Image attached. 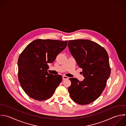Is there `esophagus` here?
<instances>
[{
    "label": "esophagus",
    "instance_id": "34e87169",
    "mask_svg": "<svg viewBox=\"0 0 126 126\" xmlns=\"http://www.w3.org/2000/svg\"><path fill=\"white\" fill-rule=\"evenodd\" d=\"M62 79L63 80H65V79H69V78L68 77H66L65 76H62Z\"/></svg>",
    "mask_w": 126,
    "mask_h": 126
}]
</instances>
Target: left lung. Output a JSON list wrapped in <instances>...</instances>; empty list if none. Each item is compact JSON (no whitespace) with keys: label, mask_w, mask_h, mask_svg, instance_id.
<instances>
[{"label":"left lung","mask_w":126,"mask_h":126,"mask_svg":"<svg viewBox=\"0 0 126 126\" xmlns=\"http://www.w3.org/2000/svg\"><path fill=\"white\" fill-rule=\"evenodd\" d=\"M68 47L78 66L82 69L83 81L70 78L68 88L71 99L85 105L97 99L102 94L110 75L109 57L106 50L89 40L68 41Z\"/></svg>","instance_id":"8db88e82"}]
</instances>
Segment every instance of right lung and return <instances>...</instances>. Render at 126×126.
<instances>
[{
	"label": "right lung",
	"instance_id": "right-lung-1",
	"mask_svg": "<svg viewBox=\"0 0 126 126\" xmlns=\"http://www.w3.org/2000/svg\"><path fill=\"white\" fill-rule=\"evenodd\" d=\"M67 41L37 39L28 45L18 61V78L20 85L30 98L46 100L53 94L62 80L61 75L48 73V63L67 46Z\"/></svg>",
	"mask_w": 126,
	"mask_h": 126
}]
</instances>
